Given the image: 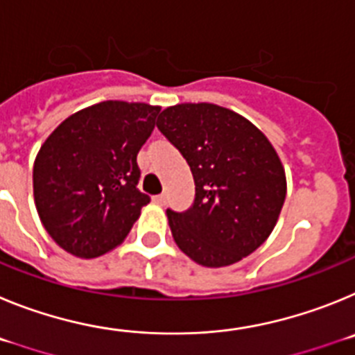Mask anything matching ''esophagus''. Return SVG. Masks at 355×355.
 Instances as JSON below:
<instances>
[{
  "label": "esophagus",
  "mask_w": 355,
  "mask_h": 355,
  "mask_svg": "<svg viewBox=\"0 0 355 355\" xmlns=\"http://www.w3.org/2000/svg\"><path fill=\"white\" fill-rule=\"evenodd\" d=\"M153 202H155V205L163 206V205H165V202H167V197L163 196V193H159V196H155V197H153Z\"/></svg>",
  "instance_id": "obj_1"
}]
</instances>
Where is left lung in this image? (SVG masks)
<instances>
[{
	"label": "left lung",
	"instance_id": "8db88e82",
	"mask_svg": "<svg viewBox=\"0 0 355 355\" xmlns=\"http://www.w3.org/2000/svg\"><path fill=\"white\" fill-rule=\"evenodd\" d=\"M156 126L187 159L196 183L192 208L167 209L178 247L209 268L254 252L274 231L286 197V174L270 140L211 103L168 106Z\"/></svg>",
	"mask_w": 355,
	"mask_h": 355
}]
</instances>
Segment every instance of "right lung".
<instances>
[{
	"label": "right lung",
	"instance_id": "right-lung-1",
	"mask_svg": "<svg viewBox=\"0 0 355 355\" xmlns=\"http://www.w3.org/2000/svg\"><path fill=\"white\" fill-rule=\"evenodd\" d=\"M159 106L103 101L65 119L33 163L44 229L69 254L90 259L121 245L149 196L137 188V155Z\"/></svg>",
	"mask_w": 355,
	"mask_h": 355
}]
</instances>
